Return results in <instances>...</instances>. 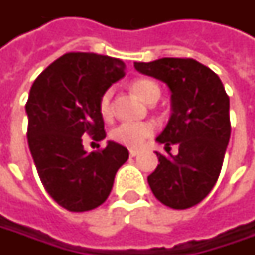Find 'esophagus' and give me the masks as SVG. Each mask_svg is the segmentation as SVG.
Here are the masks:
<instances>
[{
  "label": "esophagus",
  "instance_id": "esophagus-1",
  "mask_svg": "<svg viewBox=\"0 0 255 255\" xmlns=\"http://www.w3.org/2000/svg\"><path fill=\"white\" fill-rule=\"evenodd\" d=\"M139 154V150H136V149H130V156L134 157V156H137Z\"/></svg>",
  "mask_w": 255,
  "mask_h": 255
}]
</instances>
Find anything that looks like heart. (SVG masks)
I'll return each mask as SVG.
<instances>
[{"label": "heart", "instance_id": "1", "mask_svg": "<svg viewBox=\"0 0 255 255\" xmlns=\"http://www.w3.org/2000/svg\"><path fill=\"white\" fill-rule=\"evenodd\" d=\"M133 93L140 98L144 102L150 103L152 101H157L160 96V89L150 79H137L132 84ZM112 91H106L101 96L99 101V112L102 118L108 119L112 115ZM154 130V126L150 122H125L116 126L112 130V139L115 142L121 143L126 147H139L144 139H147Z\"/></svg>", "mask_w": 255, "mask_h": 255}]
</instances>
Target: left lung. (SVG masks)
I'll return each instance as SVG.
<instances>
[{
  "mask_svg": "<svg viewBox=\"0 0 255 255\" xmlns=\"http://www.w3.org/2000/svg\"><path fill=\"white\" fill-rule=\"evenodd\" d=\"M137 72L169 86L171 115L156 142L179 146V153L163 156L147 177L156 199L171 209L200 203L219 179L230 140V99L220 78L194 59L162 58L134 62Z\"/></svg>",
  "mask_w": 255,
  "mask_h": 255,
  "instance_id": "left-lung-1",
  "label": "left lung"
}]
</instances>
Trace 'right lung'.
Returning <instances> with one entry per match:
<instances>
[{"label":"right lung","instance_id":"add662e5","mask_svg":"<svg viewBox=\"0 0 255 255\" xmlns=\"http://www.w3.org/2000/svg\"><path fill=\"white\" fill-rule=\"evenodd\" d=\"M125 76L118 58L69 52L58 58L31 86L25 111L28 146L45 190L69 211L96 209L108 199L115 174L129 159L122 144L108 142L88 153L82 136L106 137L99 101Z\"/></svg>","mask_w":255,"mask_h":255}]
</instances>
